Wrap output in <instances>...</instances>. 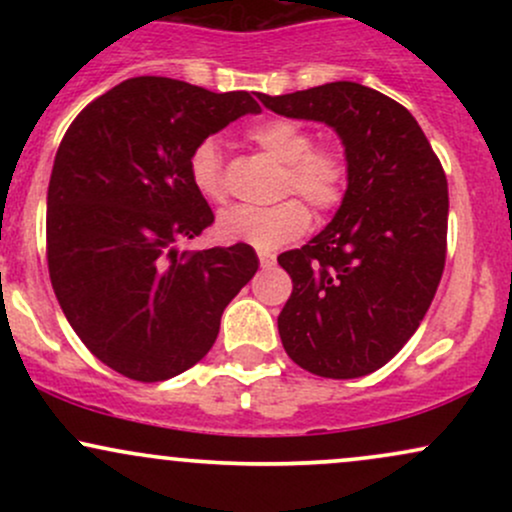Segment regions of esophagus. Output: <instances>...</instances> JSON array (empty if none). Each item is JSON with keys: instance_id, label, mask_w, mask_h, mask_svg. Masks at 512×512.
I'll return each mask as SVG.
<instances>
[{"instance_id": "obj_1", "label": "esophagus", "mask_w": 512, "mask_h": 512, "mask_svg": "<svg viewBox=\"0 0 512 512\" xmlns=\"http://www.w3.org/2000/svg\"><path fill=\"white\" fill-rule=\"evenodd\" d=\"M257 257H260V267H262V269H269V267H272V264L276 262L274 252H264V250H260V252H257Z\"/></svg>"}]
</instances>
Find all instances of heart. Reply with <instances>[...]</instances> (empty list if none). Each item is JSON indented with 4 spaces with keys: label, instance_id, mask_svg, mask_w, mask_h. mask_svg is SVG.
Listing matches in <instances>:
<instances>
[{
    "label": "heart",
    "instance_id": "b5f03b06",
    "mask_svg": "<svg viewBox=\"0 0 512 512\" xmlns=\"http://www.w3.org/2000/svg\"><path fill=\"white\" fill-rule=\"evenodd\" d=\"M248 137L284 163V190L298 192L315 209H332L344 195L346 163L330 146H313V137L301 122L289 117H269L248 129ZM190 178L199 195L223 197L221 146L204 139L190 154ZM310 226V211L301 199H284L274 207H231L216 219V233L226 243H243L257 250H276L289 240L301 238Z\"/></svg>",
    "mask_w": 512,
    "mask_h": 512
}]
</instances>
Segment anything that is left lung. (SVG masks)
Wrapping results in <instances>:
<instances>
[{"mask_svg":"<svg viewBox=\"0 0 512 512\" xmlns=\"http://www.w3.org/2000/svg\"><path fill=\"white\" fill-rule=\"evenodd\" d=\"M257 98L276 115L332 127L344 146L337 214L276 257L293 281L276 325L308 373L361 378L409 342L436 296L448 236L443 166L407 108L356 81Z\"/></svg>","mask_w":512,"mask_h":512,"instance_id":"obj_1","label":"left lung"}]
</instances>
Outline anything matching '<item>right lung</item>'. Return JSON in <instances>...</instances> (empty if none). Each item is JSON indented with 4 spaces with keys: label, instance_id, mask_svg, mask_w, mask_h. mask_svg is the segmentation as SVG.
<instances>
[{
    "label": "right lung",
    "instance_id": "right-lung-1",
    "mask_svg": "<svg viewBox=\"0 0 512 512\" xmlns=\"http://www.w3.org/2000/svg\"><path fill=\"white\" fill-rule=\"evenodd\" d=\"M257 113L245 91L137 76L64 134L48 187L50 281L72 330L117 373L158 383L202 361L223 308L260 267L243 243L178 245L214 221L190 178L192 149Z\"/></svg>",
    "mask_w": 512,
    "mask_h": 512
}]
</instances>
